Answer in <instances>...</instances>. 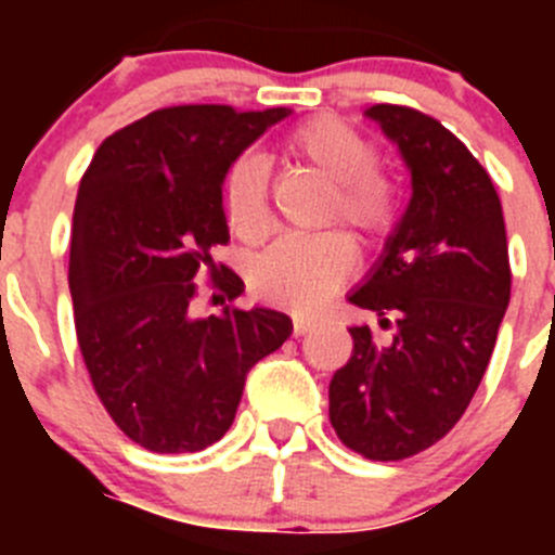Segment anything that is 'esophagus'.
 I'll use <instances>...</instances> for the list:
<instances>
[{
  "mask_svg": "<svg viewBox=\"0 0 555 555\" xmlns=\"http://www.w3.org/2000/svg\"><path fill=\"white\" fill-rule=\"evenodd\" d=\"M311 322L308 320H300V317H297V320H294V336H306L308 331H311Z\"/></svg>",
  "mask_w": 555,
  "mask_h": 555,
  "instance_id": "esophagus-1",
  "label": "esophagus"
}]
</instances>
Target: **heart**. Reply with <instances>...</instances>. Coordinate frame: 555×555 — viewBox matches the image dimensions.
<instances>
[{
    "label": "heart",
    "mask_w": 555,
    "mask_h": 555,
    "mask_svg": "<svg viewBox=\"0 0 555 555\" xmlns=\"http://www.w3.org/2000/svg\"><path fill=\"white\" fill-rule=\"evenodd\" d=\"M283 158L313 169L327 180L322 222H341L364 244H375L395 230L400 214L397 183L377 169V146L336 116H317L281 141ZM224 217L242 242H263L272 228L269 171L255 155H244L228 169L222 189ZM356 267V247L345 233L322 230L286 235L261 253L249 269L253 288L263 300L292 308H317L327 300Z\"/></svg>",
    "instance_id": "heart-1"
}]
</instances>
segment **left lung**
Returning <instances> with one entry per match:
<instances>
[{"mask_svg": "<svg viewBox=\"0 0 555 555\" xmlns=\"http://www.w3.org/2000/svg\"><path fill=\"white\" fill-rule=\"evenodd\" d=\"M370 119L411 169V203L350 302L377 317L350 327L331 380V425L358 455L403 461L453 430L492 358L512 297L503 208L487 169L434 116L372 105Z\"/></svg>", "mask_w": 555, "mask_h": 555, "instance_id": "8db88e82", "label": "left lung"}]
</instances>
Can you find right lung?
I'll list each match as a JSON object with an SVG mask.
<instances>
[{"label":"right lung","instance_id":"add662e5","mask_svg":"<svg viewBox=\"0 0 555 555\" xmlns=\"http://www.w3.org/2000/svg\"><path fill=\"white\" fill-rule=\"evenodd\" d=\"M288 113L160 107L107 135L82 175L68 255L77 345L113 423L152 453L219 442L247 372L292 336L286 313L230 306L242 278L210 258L230 238V164ZM205 271L223 306L210 318L193 308Z\"/></svg>","mask_w":555,"mask_h":555}]
</instances>
